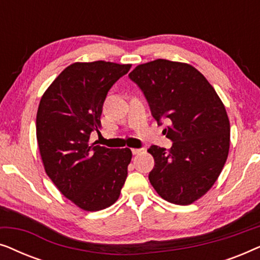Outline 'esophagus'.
Instances as JSON below:
<instances>
[{
    "mask_svg": "<svg viewBox=\"0 0 260 260\" xmlns=\"http://www.w3.org/2000/svg\"><path fill=\"white\" fill-rule=\"evenodd\" d=\"M131 151H133V154H134V155H138L142 150H141V149H136V148H134V149H131Z\"/></svg>",
    "mask_w": 260,
    "mask_h": 260,
    "instance_id": "1",
    "label": "esophagus"
}]
</instances>
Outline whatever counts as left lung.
<instances>
[{"mask_svg":"<svg viewBox=\"0 0 260 260\" xmlns=\"http://www.w3.org/2000/svg\"><path fill=\"white\" fill-rule=\"evenodd\" d=\"M173 141L170 149L151 145L155 161L149 180L166 201L186 206L211 189L230 150V120L214 88L189 63L157 59L129 74Z\"/></svg>","mask_w":260,"mask_h":260,"instance_id":"1","label":"left lung"}]
</instances>
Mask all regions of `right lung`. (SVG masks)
<instances>
[{
	"label": "right lung",
	"mask_w": 260,
	"mask_h": 260,
	"mask_svg": "<svg viewBox=\"0 0 260 260\" xmlns=\"http://www.w3.org/2000/svg\"><path fill=\"white\" fill-rule=\"evenodd\" d=\"M131 65L109 61L67 66L41 97L37 140L45 172L63 197L88 212L118 200L133 157L129 148L90 143L101 127L106 94Z\"/></svg>",
	"instance_id": "1"
}]
</instances>
